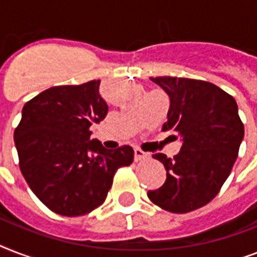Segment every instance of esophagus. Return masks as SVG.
Segmentation results:
<instances>
[{"instance_id":"34e87169","label":"esophagus","mask_w":257,"mask_h":257,"mask_svg":"<svg viewBox=\"0 0 257 257\" xmlns=\"http://www.w3.org/2000/svg\"><path fill=\"white\" fill-rule=\"evenodd\" d=\"M147 156H148V153H145L140 148H135V161H141Z\"/></svg>"}]
</instances>
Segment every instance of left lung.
<instances>
[{"instance_id": "left-lung-1", "label": "left lung", "mask_w": 257, "mask_h": 257, "mask_svg": "<svg viewBox=\"0 0 257 257\" xmlns=\"http://www.w3.org/2000/svg\"><path fill=\"white\" fill-rule=\"evenodd\" d=\"M151 80L171 101L163 129L177 133L183 145L173 159L153 155L164 164L167 180L148 191V197L165 211L187 213L219 193L237 159L244 125L235 98L215 84L177 77Z\"/></svg>"}]
</instances>
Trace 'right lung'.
<instances>
[{
    "label": "right lung",
    "instance_id": "1",
    "mask_svg": "<svg viewBox=\"0 0 257 257\" xmlns=\"http://www.w3.org/2000/svg\"><path fill=\"white\" fill-rule=\"evenodd\" d=\"M100 80L53 86L28 101L14 131L20 169L33 193L62 216L100 207L120 167L133 163L132 147L106 149L90 140V125L108 113Z\"/></svg>",
    "mask_w": 257,
    "mask_h": 257
}]
</instances>
